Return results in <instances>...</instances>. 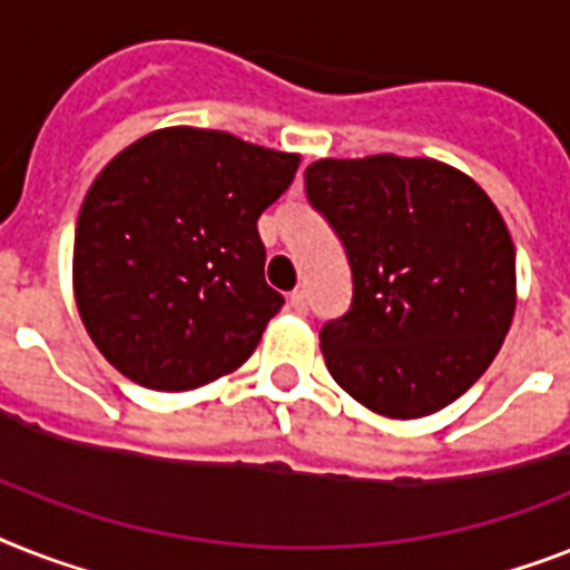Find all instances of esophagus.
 <instances>
[{
  "label": "esophagus",
  "instance_id": "esophagus-1",
  "mask_svg": "<svg viewBox=\"0 0 570 570\" xmlns=\"http://www.w3.org/2000/svg\"><path fill=\"white\" fill-rule=\"evenodd\" d=\"M289 307H293L295 313H307V293H304V289H293V293H289Z\"/></svg>",
  "mask_w": 570,
  "mask_h": 570
}]
</instances>
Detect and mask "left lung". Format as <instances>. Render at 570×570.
<instances>
[{
	"label": "left lung",
	"mask_w": 570,
	"mask_h": 570,
	"mask_svg": "<svg viewBox=\"0 0 570 570\" xmlns=\"http://www.w3.org/2000/svg\"><path fill=\"white\" fill-rule=\"evenodd\" d=\"M304 180L354 277L351 309L318 333L333 381L386 419L453 404L515 316V245L494 202L433 157H322Z\"/></svg>",
	"instance_id": "1"
}]
</instances>
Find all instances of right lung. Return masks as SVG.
Here are the masks:
<instances>
[{
  "mask_svg": "<svg viewBox=\"0 0 570 570\" xmlns=\"http://www.w3.org/2000/svg\"><path fill=\"white\" fill-rule=\"evenodd\" d=\"M301 155L173 125L110 160L78 213L72 293L119 374L187 392L237 372L284 307L266 277L261 213Z\"/></svg>",
  "mask_w": 570,
  "mask_h": 570,
  "instance_id": "right-lung-1",
  "label": "right lung"
}]
</instances>
